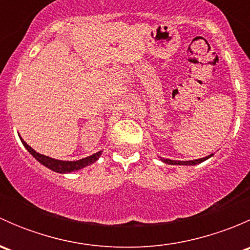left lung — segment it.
Returning a JSON list of instances; mask_svg holds the SVG:
<instances>
[{"label": "left lung", "instance_id": "8db88e82", "mask_svg": "<svg viewBox=\"0 0 250 250\" xmlns=\"http://www.w3.org/2000/svg\"><path fill=\"white\" fill-rule=\"evenodd\" d=\"M211 156H213V153H210L209 156H207V157H203V158H198V160H193V161H173V160H168V158H162L161 157V161L165 163H167V165H179V166H195V165H198V163H202L203 161L208 160V158H210Z\"/></svg>", "mask_w": 250, "mask_h": 250}]
</instances>
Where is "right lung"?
Returning <instances> with one entry per match:
<instances>
[{"instance_id":"1","label":"right lung","mask_w":250,"mask_h":250,"mask_svg":"<svg viewBox=\"0 0 250 250\" xmlns=\"http://www.w3.org/2000/svg\"><path fill=\"white\" fill-rule=\"evenodd\" d=\"M20 140H21L22 145L25 146V148H26V150L29 151V152L31 153V155L34 156V157L36 158L41 165H43L44 167L52 169L53 172H57L60 174L71 173V172H75V170L82 169V168L87 167V166L93 165L95 161L99 160L100 155H102L103 152V151H99V152L94 153V155L88 156V157H84L82 158V160H78V161H62V160H55V158L48 157V156H44V155H41V153L36 152L31 146L27 145L21 138H20Z\"/></svg>"}]
</instances>
